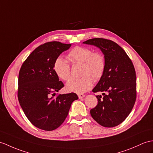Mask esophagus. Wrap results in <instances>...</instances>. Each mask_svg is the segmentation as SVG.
Segmentation results:
<instances>
[{
	"label": "esophagus",
	"instance_id": "1",
	"mask_svg": "<svg viewBox=\"0 0 153 153\" xmlns=\"http://www.w3.org/2000/svg\"><path fill=\"white\" fill-rule=\"evenodd\" d=\"M77 96H78V97H79V99H81V98H84V97H85V95H84V94H77Z\"/></svg>",
	"mask_w": 153,
	"mask_h": 153
}]
</instances>
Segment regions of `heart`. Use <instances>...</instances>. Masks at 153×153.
Here are the masks:
<instances>
[{"mask_svg":"<svg viewBox=\"0 0 153 153\" xmlns=\"http://www.w3.org/2000/svg\"><path fill=\"white\" fill-rule=\"evenodd\" d=\"M68 58L72 63H82L81 74L83 77L73 78L66 83V90L77 94L83 93L93 87L94 79L98 81L104 74L105 62L104 56L100 53L94 52L91 49L77 46L68 54ZM53 69L57 76L62 80L70 79V66L62 56H58L53 64Z\"/></svg>","mask_w":153,"mask_h":153,"instance_id":"heart-1","label":"heart"}]
</instances>
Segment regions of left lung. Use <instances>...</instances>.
I'll return each instance as SVG.
<instances>
[{"mask_svg":"<svg viewBox=\"0 0 153 153\" xmlns=\"http://www.w3.org/2000/svg\"><path fill=\"white\" fill-rule=\"evenodd\" d=\"M94 45L104 55L105 66L93 93L98 104L91 109L92 117L104 127H114L126 119L136 98V71L125 50L115 42L104 38H93L83 42Z\"/></svg>","mask_w":153,"mask_h":153,"instance_id":"obj_1","label":"left lung"}]
</instances>
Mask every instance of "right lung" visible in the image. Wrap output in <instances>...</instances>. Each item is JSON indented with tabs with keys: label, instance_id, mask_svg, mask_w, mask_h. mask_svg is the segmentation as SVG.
Listing matches in <instances>:
<instances>
[{
	"label": "right lung",
	"instance_id": "add662e5",
	"mask_svg": "<svg viewBox=\"0 0 153 153\" xmlns=\"http://www.w3.org/2000/svg\"><path fill=\"white\" fill-rule=\"evenodd\" d=\"M72 44L50 42L38 46L21 66L18 79V100L27 119L38 128L51 131L62 125L76 93L59 94L64 87L53 69L55 59Z\"/></svg>",
	"mask_w": 153,
	"mask_h": 153
}]
</instances>
